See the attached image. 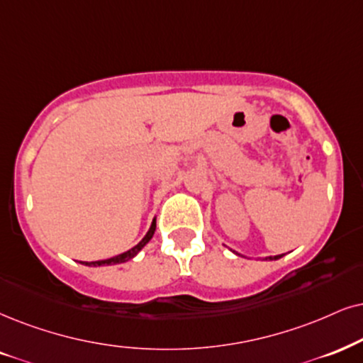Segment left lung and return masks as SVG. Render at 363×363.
I'll list each match as a JSON object with an SVG mask.
<instances>
[{
  "mask_svg": "<svg viewBox=\"0 0 363 363\" xmlns=\"http://www.w3.org/2000/svg\"><path fill=\"white\" fill-rule=\"evenodd\" d=\"M281 256H283V255H278V256H269V258H266V259H279V258H281Z\"/></svg>",
  "mask_w": 363,
  "mask_h": 363,
  "instance_id": "1",
  "label": "left lung"
}]
</instances>
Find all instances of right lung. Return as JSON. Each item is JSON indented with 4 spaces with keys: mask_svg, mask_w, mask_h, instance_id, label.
I'll list each match as a JSON object with an SVG mask.
<instances>
[{
    "mask_svg": "<svg viewBox=\"0 0 363 363\" xmlns=\"http://www.w3.org/2000/svg\"><path fill=\"white\" fill-rule=\"evenodd\" d=\"M154 231H155V219L152 221V224H150L147 235H145L144 238H142V241L139 242V245H135L134 247H130V250L125 251V253L122 255H117L113 256V258H108V259H100V261H91V263H86V261H80L82 264H86V266H108V264H118V263H125V261L132 259L134 256L139 253V251L144 247L147 242L150 241V238L154 236Z\"/></svg>",
    "mask_w": 363,
    "mask_h": 363,
    "instance_id": "obj_1",
    "label": "right lung"
}]
</instances>
